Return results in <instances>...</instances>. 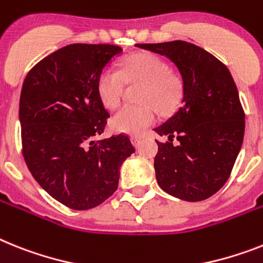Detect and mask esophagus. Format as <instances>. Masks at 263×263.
<instances>
[{"label":"esophagus","mask_w":263,"mask_h":263,"mask_svg":"<svg viewBox=\"0 0 263 263\" xmlns=\"http://www.w3.org/2000/svg\"><path fill=\"white\" fill-rule=\"evenodd\" d=\"M131 140H132V143H134V145H135L136 148H138L139 145H140V143H142V138H140V136H132Z\"/></svg>","instance_id":"1"}]
</instances>
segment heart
<instances>
[{
  "mask_svg": "<svg viewBox=\"0 0 263 263\" xmlns=\"http://www.w3.org/2000/svg\"><path fill=\"white\" fill-rule=\"evenodd\" d=\"M125 81L143 84L139 95L143 105H123L115 112L109 124L121 134L139 135L155 121L153 106L160 114H167L175 108L182 95L179 80L171 74L163 59L149 53H135L121 61L120 70L105 68L99 74L98 95L104 107L118 105Z\"/></svg>",
  "mask_w": 263,
  "mask_h": 263,
  "instance_id": "heart-1",
  "label": "heart"
}]
</instances>
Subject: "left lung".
<instances>
[{
	"mask_svg": "<svg viewBox=\"0 0 263 263\" xmlns=\"http://www.w3.org/2000/svg\"><path fill=\"white\" fill-rule=\"evenodd\" d=\"M165 56L182 77L178 111L155 128L156 180L170 195L198 202L227 182L242 147L245 112L230 70L207 50L186 41L138 44Z\"/></svg>",
	"mask_w": 263,
	"mask_h": 263,
	"instance_id": "left-lung-1",
	"label": "left lung"
}]
</instances>
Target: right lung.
Here are the masks:
<instances>
[{"instance_id": "obj_1", "label": "right lung", "mask_w": 263, "mask_h": 263, "mask_svg": "<svg viewBox=\"0 0 263 263\" xmlns=\"http://www.w3.org/2000/svg\"><path fill=\"white\" fill-rule=\"evenodd\" d=\"M123 52L109 44H72L26 74L20 98L23 155L33 178L52 198L89 210L118 190L120 165L135 148L124 134L99 139L109 114L98 79Z\"/></svg>"}]
</instances>
